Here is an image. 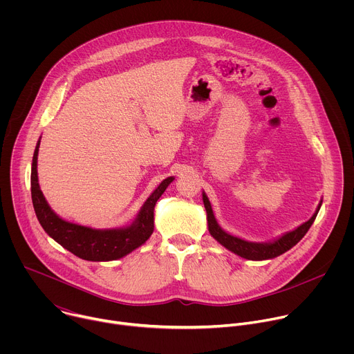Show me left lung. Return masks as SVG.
I'll list each match as a JSON object with an SVG mask.
<instances>
[{"mask_svg":"<svg viewBox=\"0 0 354 354\" xmlns=\"http://www.w3.org/2000/svg\"><path fill=\"white\" fill-rule=\"evenodd\" d=\"M203 203L207 212V223H209V231L213 235V238L216 241H218L223 246H225L228 250L234 252L238 257L249 259V261H265V259H273L284 252H287L288 249H291L298 241L302 239L310 227L313 225L314 220L317 218V214L319 212L321 203L315 212V214L302 225H299L298 228H295L294 231H290L287 234H284L283 236H280L279 239H276L274 242H269V243H257V242H248L243 241L241 238H236L234 235H230L228 232H225L224 230H221V227L217 224L216 217L213 214V209L210 201L206 196V193H203Z\"/></svg>","mask_w":354,"mask_h":354,"instance_id":"1","label":"left lung"}]
</instances>
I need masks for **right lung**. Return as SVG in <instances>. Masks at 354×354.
I'll return each mask as SVG.
<instances>
[{"label": "right lung", "instance_id": "obj_1", "mask_svg": "<svg viewBox=\"0 0 354 354\" xmlns=\"http://www.w3.org/2000/svg\"><path fill=\"white\" fill-rule=\"evenodd\" d=\"M40 141H37L30 174L32 201L36 217L43 230L59 242L63 248L70 250L75 257L92 261L104 262L115 261L126 257L131 250L142 245L154 231V207L157 200L165 192L168 185L174 180L172 176L164 179L160 186L151 193L142 205L137 218L131 225L118 230H93L89 227L68 223L60 218L52 209L37 183V153Z\"/></svg>", "mask_w": 354, "mask_h": 354}]
</instances>
